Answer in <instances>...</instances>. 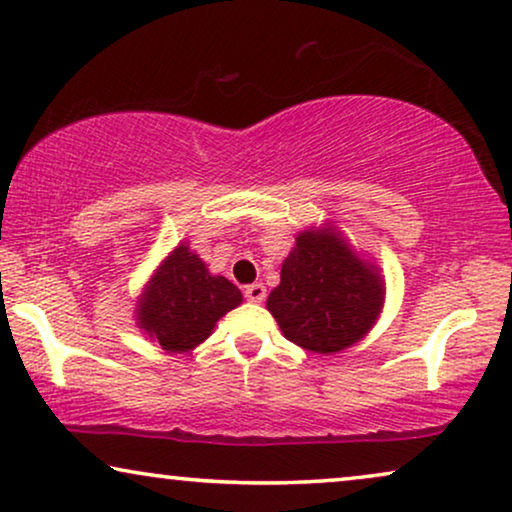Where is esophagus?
<instances>
[{"instance_id":"1","label":"esophagus","mask_w":512,"mask_h":512,"mask_svg":"<svg viewBox=\"0 0 512 512\" xmlns=\"http://www.w3.org/2000/svg\"><path fill=\"white\" fill-rule=\"evenodd\" d=\"M244 298H247L249 303H263V300H265V286L263 284L244 286Z\"/></svg>"}]
</instances>
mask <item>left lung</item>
<instances>
[{
	"label": "left lung",
	"mask_w": 512,
	"mask_h": 512,
	"mask_svg": "<svg viewBox=\"0 0 512 512\" xmlns=\"http://www.w3.org/2000/svg\"><path fill=\"white\" fill-rule=\"evenodd\" d=\"M384 279L333 226L303 230L282 263L268 310L284 338L317 354L352 347L380 317Z\"/></svg>",
	"instance_id": "8db88e82"
}]
</instances>
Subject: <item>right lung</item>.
<instances>
[{
	"label": "right lung",
	"instance_id": "1",
	"mask_svg": "<svg viewBox=\"0 0 512 512\" xmlns=\"http://www.w3.org/2000/svg\"><path fill=\"white\" fill-rule=\"evenodd\" d=\"M242 303L226 277L212 275L181 242L153 272L137 303V326L165 352L184 354L212 335L216 321Z\"/></svg>",
	"mask_w": 512,
	"mask_h": 512
}]
</instances>
